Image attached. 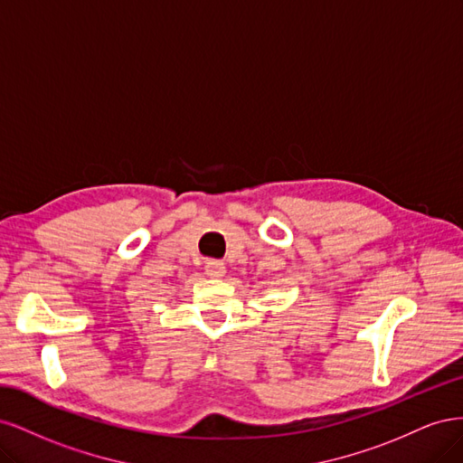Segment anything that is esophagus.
<instances>
[{
	"instance_id": "34e87169",
	"label": "esophagus",
	"mask_w": 463,
	"mask_h": 463,
	"mask_svg": "<svg viewBox=\"0 0 463 463\" xmlns=\"http://www.w3.org/2000/svg\"><path fill=\"white\" fill-rule=\"evenodd\" d=\"M204 270H206L208 278H222L223 274H226V266H223V262H220V260H208Z\"/></svg>"
}]
</instances>
